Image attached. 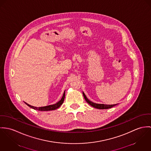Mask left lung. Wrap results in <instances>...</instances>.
<instances>
[{
	"label": "left lung",
	"instance_id": "1",
	"mask_svg": "<svg viewBox=\"0 0 151 151\" xmlns=\"http://www.w3.org/2000/svg\"><path fill=\"white\" fill-rule=\"evenodd\" d=\"M83 95L84 98L85 99L86 101L91 106H92L94 108H97V109H109V108H111L115 105H116L117 104H114V105H106V104H96V103H94V102H91V101L87 99V98L86 97V95L84 94L83 92Z\"/></svg>",
	"mask_w": 151,
	"mask_h": 151
}]
</instances>
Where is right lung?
Returning <instances> with one entry per match:
<instances>
[{"instance_id": "obj_1", "label": "right lung", "mask_w": 151, "mask_h": 151, "mask_svg": "<svg viewBox=\"0 0 151 151\" xmlns=\"http://www.w3.org/2000/svg\"><path fill=\"white\" fill-rule=\"evenodd\" d=\"M65 93L64 91V94H63V97L62 99H61V100L59 101L58 102H57L56 104H53V105H48V106H42V107H35L34 106H31L29 104H28L27 103L25 102L28 106H29L30 108H32L35 110H38V111H51V110H55L57 108H58L63 103L64 101V99H65Z\"/></svg>"}]
</instances>
